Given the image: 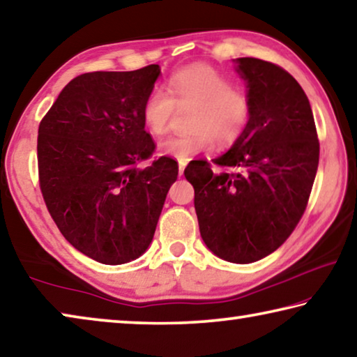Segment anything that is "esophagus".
<instances>
[{
    "mask_svg": "<svg viewBox=\"0 0 357 357\" xmlns=\"http://www.w3.org/2000/svg\"><path fill=\"white\" fill-rule=\"evenodd\" d=\"M184 168H185V163H179V176H183L184 174Z\"/></svg>",
    "mask_w": 357,
    "mask_h": 357,
    "instance_id": "obj_1",
    "label": "esophagus"
}]
</instances>
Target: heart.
Listing matches in <instances>:
<instances>
[{
  "instance_id": "b5f03b06",
  "label": "heart",
  "mask_w": 357,
  "mask_h": 357,
  "mask_svg": "<svg viewBox=\"0 0 357 357\" xmlns=\"http://www.w3.org/2000/svg\"><path fill=\"white\" fill-rule=\"evenodd\" d=\"M167 90L155 87L144 98L143 122L152 135L169 128L174 106H194L188 127L190 132L173 135L158 143L163 155L185 163L190 157L234 144L248 127L251 101L241 89L231 87L224 75L208 65H190L173 73Z\"/></svg>"
}]
</instances>
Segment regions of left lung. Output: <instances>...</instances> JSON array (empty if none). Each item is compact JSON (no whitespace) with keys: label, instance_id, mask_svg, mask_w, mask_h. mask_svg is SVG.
Here are the masks:
<instances>
[{"label":"left lung","instance_id":"left-lung-1","mask_svg":"<svg viewBox=\"0 0 357 357\" xmlns=\"http://www.w3.org/2000/svg\"><path fill=\"white\" fill-rule=\"evenodd\" d=\"M251 117L231 148L190 162L200 235L208 250L234 264L264 259L287 240L307 208L319 163L310 101L289 73L251 56L235 59Z\"/></svg>","mask_w":357,"mask_h":357}]
</instances>
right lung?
<instances>
[{
	"instance_id": "1",
	"label": "right lung",
	"mask_w": 357,
	"mask_h": 357,
	"mask_svg": "<svg viewBox=\"0 0 357 357\" xmlns=\"http://www.w3.org/2000/svg\"><path fill=\"white\" fill-rule=\"evenodd\" d=\"M160 66L86 73L68 82L39 123L41 192L61 235L106 265L148 250L178 163L160 157L146 133L144 98Z\"/></svg>"
}]
</instances>
